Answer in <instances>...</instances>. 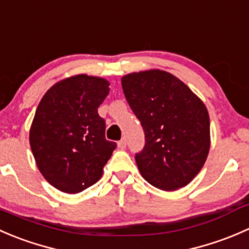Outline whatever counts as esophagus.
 <instances>
[{
  "label": "esophagus",
  "mask_w": 249,
  "mask_h": 249,
  "mask_svg": "<svg viewBox=\"0 0 249 249\" xmlns=\"http://www.w3.org/2000/svg\"><path fill=\"white\" fill-rule=\"evenodd\" d=\"M126 142H127L126 139H125V137H123V139L118 142V148H119V149H124V148L126 147Z\"/></svg>",
  "instance_id": "obj_1"
}]
</instances>
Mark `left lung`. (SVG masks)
Wrapping results in <instances>:
<instances>
[{"mask_svg": "<svg viewBox=\"0 0 249 249\" xmlns=\"http://www.w3.org/2000/svg\"><path fill=\"white\" fill-rule=\"evenodd\" d=\"M122 87L145 137L136 164L149 184L173 192L189 184L207 159L210 115L187 84L162 70L132 72Z\"/></svg>", "mask_w": 249, "mask_h": 249, "instance_id": "1", "label": "left lung"}]
</instances>
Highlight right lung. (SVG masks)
I'll use <instances>...</instances> for the list:
<instances>
[{
    "label": "right lung",
    "mask_w": 249,
    "mask_h": 249,
    "mask_svg": "<svg viewBox=\"0 0 249 249\" xmlns=\"http://www.w3.org/2000/svg\"><path fill=\"white\" fill-rule=\"evenodd\" d=\"M108 92L105 78L76 74L55 83L37 107L30 145L39 172L60 192L77 194L102 177L117 147L97 113Z\"/></svg>",
    "instance_id": "add662e5"
}]
</instances>
